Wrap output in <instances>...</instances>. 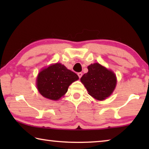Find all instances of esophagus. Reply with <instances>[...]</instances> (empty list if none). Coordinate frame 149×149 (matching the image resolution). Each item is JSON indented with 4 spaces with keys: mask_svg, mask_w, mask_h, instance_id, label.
Listing matches in <instances>:
<instances>
[{
    "mask_svg": "<svg viewBox=\"0 0 149 149\" xmlns=\"http://www.w3.org/2000/svg\"><path fill=\"white\" fill-rule=\"evenodd\" d=\"M82 75H83V74L81 72H79V73H77V75H78V77H79V78L80 79L81 77V76H82Z\"/></svg>",
    "mask_w": 149,
    "mask_h": 149,
    "instance_id": "obj_1",
    "label": "esophagus"
}]
</instances>
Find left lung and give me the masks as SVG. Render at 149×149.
Masks as SVG:
<instances>
[{"label": "left lung", "instance_id": "left-lung-1", "mask_svg": "<svg viewBox=\"0 0 149 149\" xmlns=\"http://www.w3.org/2000/svg\"><path fill=\"white\" fill-rule=\"evenodd\" d=\"M88 72L81 78L89 94L95 99L102 100L112 94L116 85V77L110 70L99 63L87 67Z\"/></svg>", "mask_w": 149, "mask_h": 149}]
</instances>
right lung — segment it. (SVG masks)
<instances>
[{
    "mask_svg": "<svg viewBox=\"0 0 149 149\" xmlns=\"http://www.w3.org/2000/svg\"><path fill=\"white\" fill-rule=\"evenodd\" d=\"M78 79L79 77L75 73L56 63L39 73L37 86L44 97L56 100L68 91L70 85Z\"/></svg>",
    "mask_w": 149,
    "mask_h": 149,
    "instance_id": "add662e5",
    "label": "right lung"
}]
</instances>
